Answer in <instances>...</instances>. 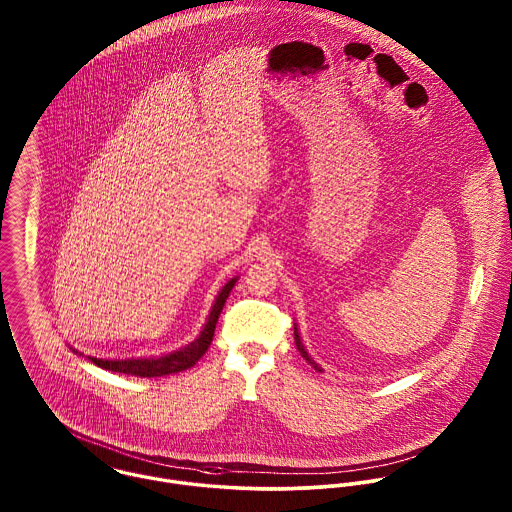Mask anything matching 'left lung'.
Here are the masks:
<instances>
[{
  "instance_id": "obj_1",
  "label": "left lung",
  "mask_w": 512,
  "mask_h": 512,
  "mask_svg": "<svg viewBox=\"0 0 512 512\" xmlns=\"http://www.w3.org/2000/svg\"><path fill=\"white\" fill-rule=\"evenodd\" d=\"M293 337H295V347H297V351L301 353V357H303L309 365L313 366L315 370H321L319 366L315 365V361L309 357V353L305 351V347H303V343H301V339H299V333H297V327H295V325H293Z\"/></svg>"
}]
</instances>
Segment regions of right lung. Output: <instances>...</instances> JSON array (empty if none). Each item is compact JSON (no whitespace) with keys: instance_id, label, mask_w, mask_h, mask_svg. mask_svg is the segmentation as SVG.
<instances>
[{"instance_id":"obj_1","label":"right lung","mask_w":512,"mask_h":512,"mask_svg":"<svg viewBox=\"0 0 512 512\" xmlns=\"http://www.w3.org/2000/svg\"><path fill=\"white\" fill-rule=\"evenodd\" d=\"M238 278H232L222 290H220L215 305L209 313V319L201 331V335L189 343L187 347L173 351L169 355L163 357H153V359H116V361H108V359H96V357H88L92 363L100 368L112 370V372H124V374H132V376H144V378H153V376H165V374H173V372H181L195 365L211 347V341L215 337V327L219 321L220 311L224 307V301L228 297V293L232 292L234 284Z\"/></svg>"}]
</instances>
